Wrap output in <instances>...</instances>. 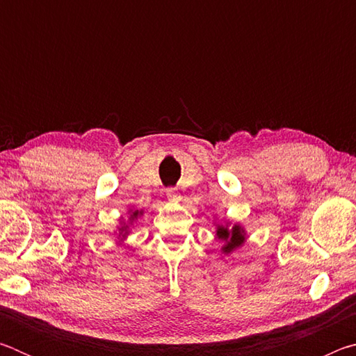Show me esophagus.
<instances>
[{"label": "esophagus", "instance_id": "34e87169", "mask_svg": "<svg viewBox=\"0 0 356 356\" xmlns=\"http://www.w3.org/2000/svg\"><path fill=\"white\" fill-rule=\"evenodd\" d=\"M166 196H168V200H171V201H179L180 200V195H179V193H176V190H174V188L168 190Z\"/></svg>", "mask_w": 356, "mask_h": 356}]
</instances>
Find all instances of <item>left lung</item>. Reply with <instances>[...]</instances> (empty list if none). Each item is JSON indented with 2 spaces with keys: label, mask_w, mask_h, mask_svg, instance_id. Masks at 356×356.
I'll use <instances>...</instances> for the list:
<instances>
[{
  "label": "left lung",
  "mask_w": 356,
  "mask_h": 356,
  "mask_svg": "<svg viewBox=\"0 0 356 356\" xmlns=\"http://www.w3.org/2000/svg\"><path fill=\"white\" fill-rule=\"evenodd\" d=\"M216 238L225 242L221 251L225 254H231L234 250L242 246L246 240L245 229L240 225H234L229 227V225H216Z\"/></svg>",
  "instance_id": "8db88e82"
}]
</instances>
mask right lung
Wrapping results in <instances>:
<instances>
[{
  "label": "right lung",
  "instance_id": "obj_1",
  "mask_svg": "<svg viewBox=\"0 0 356 356\" xmlns=\"http://www.w3.org/2000/svg\"><path fill=\"white\" fill-rule=\"evenodd\" d=\"M143 213V210H130V218H129V222H124V221H120V225L122 226H119L118 227V240H124L125 237L129 236V232H130V225L131 222H134L138 216H140Z\"/></svg>",
  "mask_w": 356,
  "mask_h": 356
}]
</instances>
